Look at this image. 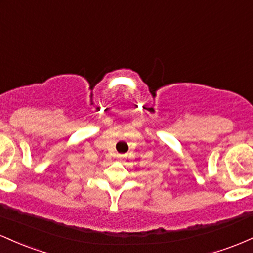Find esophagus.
<instances>
[{
  "mask_svg": "<svg viewBox=\"0 0 253 253\" xmlns=\"http://www.w3.org/2000/svg\"><path fill=\"white\" fill-rule=\"evenodd\" d=\"M119 157H120V158H121V157H123V156H119Z\"/></svg>",
  "mask_w": 253,
  "mask_h": 253,
  "instance_id": "34e87169",
  "label": "esophagus"
}]
</instances>
